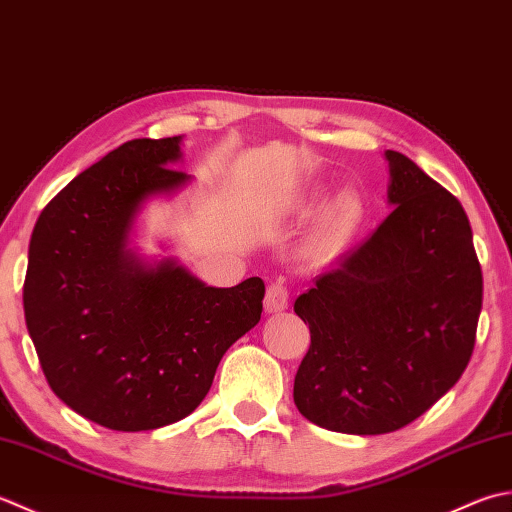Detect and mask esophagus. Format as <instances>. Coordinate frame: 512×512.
Here are the masks:
<instances>
[{
  "label": "esophagus",
  "instance_id": "1",
  "mask_svg": "<svg viewBox=\"0 0 512 512\" xmlns=\"http://www.w3.org/2000/svg\"><path fill=\"white\" fill-rule=\"evenodd\" d=\"M289 305V289L285 287V283H271L267 287L265 294V311L267 314H278V311L287 309Z\"/></svg>",
  "mask_w": 512,
  "mask_h": 512
}]
</instances>
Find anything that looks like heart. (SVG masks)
<instances>
[{
  "instance_id": "b5f03b06",
  "label": "heart",
  "mask_w": 512,
  "mask_h": 512,
  "mask_svg": "<svg viewBox=\"0 0 512 512\" xmlns=\"http://www.w3.org/2000/svg\"><path fill=\"white\" fill-rule=\"evenodd\" d=\"M353 212H356V205H353L349 198H342V201L336 205V212H333L331 221H329V236L340 234L342 229L349 225Z\"/></svg>"
}]
</instances>
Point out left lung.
Returning <instances> with one entry per match:
<instances>
[{
	"label": "left lung",
	"mask_w": 512,
	"mask_h": 512,
	"mask_svg": "<svg viewBox=\"0 0 512 512\" xmlns=\"http://www.w3.org/2000/svg\"><path fill=\"white\" fill-rule=\"evenodd\" d=\"M384 156L393 212L294 305L311 331L294 402L309 422L351 435L398 431L453 389L482 311L462 203L409 156Z\"/></svg>",
	"instance_id": "1"
}]
</instances>
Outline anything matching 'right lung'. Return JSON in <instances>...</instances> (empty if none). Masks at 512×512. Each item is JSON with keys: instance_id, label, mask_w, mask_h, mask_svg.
I'll use <instances>...</instances> for the list:
<instances>
[{"instance_id": "right-lung-1", "label": "right lung", "mask_w": 512, "mask_h": 512, "mask_svg": "<svg viewBox=\"0 0 512 512\" xmlns=\"http://www.w3.org/2000/svg\"><path fill=\"white\" fill-rule=\"evenodd\" d=\"M181 137L134 139L75 176L39 214L28 247L26 327L50 389L112 431H152L203 402L218 362L258 325L265 283L207 287L172 258L143 263L134 218L192 176Z\"/></svg>"}]
</instances>
